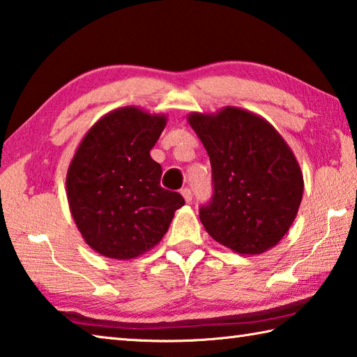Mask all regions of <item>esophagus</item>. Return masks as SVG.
I'll return each instance as SVG.
<instances>
[{"label":"esophagus","mask_w":357,"mask_h":357,"mask_svg":"<svg viewBox=\"0 0 357 357\" xmlns=\"http://www.w3.org/2000/svg\"><path fill=\"white\" fill-rule=\"evenodd\" d=\"M181 193H183V197H184V199H185V203H192L193 193H192V190L189 189V187H185V189L181 190Z\"/></svg>","instance_id":"esophagus-1"}]
</instances>
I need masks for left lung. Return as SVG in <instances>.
Listing matches in <instances>:
<instances>
[{
	"mask_svg": "<svg viewBox=\"0 0 357 357\" xmlns=\"http://www.w3.org/2000/svg\"><path fill=\"white\" fill-rule=\"evenodd\" d=\"M187 121L212 167L213 197L199 220L213 241L238 255H261L287 234L300 209L304 181L282 135L246 109L192 112Z\"/></svg>",
	"mask_w": 357,
	"mask_h": 357,
	"instance_id": "1",
	"label": "left lung"
}]
</instances>
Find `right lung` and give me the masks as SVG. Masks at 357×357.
<instances>
[{"instance_id":"add662e5","label":"right lung","mask_w":357,"mask_h":357,"mask_svg":"<svg viewBox=\"0 0 357 357\" xmlns=\"http://www.w3.org/2000/svg\"><path fill=\"white\" fill-rule=\"evenodd\" d=\"M167 115L125 106L102 115L84 135L67 172L70 212L98 255L129 261L154 248L174 212L178 192L160 187L162 168L150 156Z\"/></svg>"}]
</instances>
